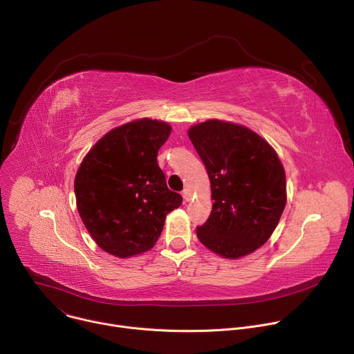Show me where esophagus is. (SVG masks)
Masks as SVG:
<instances>
[{
	"mask_svg": "<svg viewBox=\"0 0 354 354\" xmlns=\"http://www.w3.org/2000/svg\"><path fill=\"white\" fill-rule=\"evenodd\" d=\"M182 196H183L185 201H190V198H192V192H190L189 189H183V192H182Z\"/></svg>",
	"mask_w": 354,
	"mask_h": 354,
	"instance_id": "obj_1",
	"label": "esophagus"
}]
</instances>
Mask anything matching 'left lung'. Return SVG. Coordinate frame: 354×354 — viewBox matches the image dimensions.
Here are the masks:
<instances>
[{
	"instance_id": "left-lung-1",
	"label": "left lung",
	"mask_w": 354,
	"mask_h": 354,
	"mask_svg": "<svg viewBox=\"0 0 354 354\" xmlns=\"http://www.w3.org/2000/svg\"><path fill=\"white\" fill-rule=\"evenodd\" d=\"M187 134L207 169L214 201L196 230L198 241L227 259L252 254L270 238L286 207V174L276 151L248 127L216 119Z\"/></svg>"
}]
</instances>
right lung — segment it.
<instances>
[{
	"label": "right lung",
	"mask_w": 354,
	"mask_h": 354,
	"mask_svg": "<svg viewBox=\"0 0 354 354\" xmlns=\"http://www.w3.org/2000/svg\"><path fill=\"white\" fill-rule=\"evenodd\" d=\"M171 130L168 123L147 118L119 126L89 149L77 171L81 220L97 246L113 257L149 250L167 214L182 205L157 162Z\"/></svg>",
	"instance_id": "add662e5"
}]
</instances>
